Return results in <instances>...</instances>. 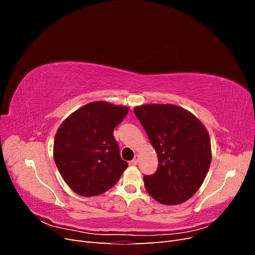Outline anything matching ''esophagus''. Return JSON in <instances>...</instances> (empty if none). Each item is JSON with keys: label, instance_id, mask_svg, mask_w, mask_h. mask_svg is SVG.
<instances>
[{"label": "esophagus", "instance_id": "esophagus-1", "mask_svg": "<svg viewBox=\"0 0 255 255\" xmlns=\"http://www.w3.org/2000/svg\"><path fill=\"white\" fill-rule=\"evenodd\" d=\"M138 159H139V155H138V154H136V155H135L134 158H133V160H132V164H133V165H137Z\"/></svg>", "mask_w": 255, "mask_h": 255}]
</instances>
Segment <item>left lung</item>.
<instances>
[{"label":"left lung","instance_id":"1","mask_svg":"<svg viewBox=\"0 0 255 255\" xmlns=\"http://www.w3.org/2000/svg\"><path fill=\"white\" fill-rule=\"evenodd\" d=\"M134 114L158 158L156 172L143 175L148 194L165 205L187 201L201 187L212 161L205 127L195 115L172 104L136 106Z\"/></svg>","mask_w":255,"mask_h":255}]
</instances>
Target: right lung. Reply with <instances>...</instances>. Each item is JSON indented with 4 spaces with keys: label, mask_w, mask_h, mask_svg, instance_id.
<instances>
[{
    "label": "right lung",
    "mask_w": 255,
    "mask_h": 255,
    "mask_svg": "<svg viewBox=\"0 0 255 255\" xmlns=\"http://www.w3.org/2000/svg\"><path fill=\"white\" fill-rule=\"evenodd\" d=\"M128 112L127 106L91 102L72 113L58 128L54 160L64 181L78 195L103 194L127 169L113 133Z\"/></svg>",
    "instance_id": "add662e5"
}]
</instances>
